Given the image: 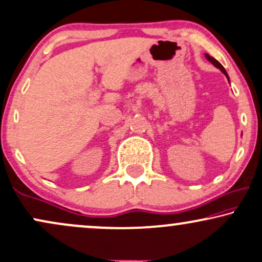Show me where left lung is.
<instances>
[{
    "label": "left lung",
    "mask_w": 262,
    "mask_h": 262,
    "mask_svg": "<svg viewBox=\"0 0 262 262\" xmlns=\"http://www.w3.org/2000/svg\"><path fill=\"white\" fill-rule=\"evenodd\" d=\"M205 58H207V59H208V60H209V61L211 62V64H213V65H215V66H216V68H217V69H220V70H221V71H223V72H224V74H225V75H226V77L228 78V76H227V72H226V70H225V69H224V66H223V65H221V64H220V62L216 60V59H214L213 57H210V55H209V54H205Z\"/></svg>",
    "instance_id": "1"
}]
</instances>
